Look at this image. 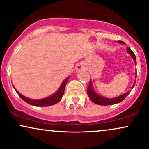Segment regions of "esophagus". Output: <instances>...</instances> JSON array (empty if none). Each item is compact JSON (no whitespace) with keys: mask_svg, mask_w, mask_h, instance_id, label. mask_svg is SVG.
<instances>
[{"mask_svg":"<svg viewBox=\"0 0 149 149\" xmlns=\"http://www.w3.org/2000/svg\"><path fill=\"white\" fill-rule=\"evenodd\" d=\"M83 69V65L82 64H78V66H76V70L77 71H80V70H82Z\"/></svg>","mask_w":149,"mask_h":149,"instance_id":"obj_1","label":"esophagus"}]
</instances>
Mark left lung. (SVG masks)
<instances>
[{
	"label": "left lung",
	"mask_w": 149,
	"mask_h": 149,
	"mask_svg": "<svg viewBox=\"0 0 149 149\" xmlns=\"http://www.w3.org/2000/svg\"><path fill=\"white\" fill-rule=\"evenodd\" d=\"M120 43H124L123 41H118ZM127 52L129 53L132 56V57L133 58L134 61H135V65H136V57H135L134 52L132 51V49L130 48V47H127ZM135 78H136V75L135 76ZM135 85V82L134 83V85H133L132 88H134ZM130 92H126V93L123 94L121 96H119L118 97H116V98H113V99H109V98H106V97H102L100 95H99L98 94H97L96 92L94 91L93 88H92V81L90 80V83H89V85L88 87V90H87V92H88V95L89 97V98L90 99V100L92 101L93 103L96 104H99V105H102V106H108V105H113V104H116L118 103H120V102H122L123 100H124L127 97V96L129 95Z\"/></svg>",
	"instance_id": "1"
}]
</instances>
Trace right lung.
Listing matches in <instances>:
<instances>
[{
    "mask_svg": "<svg viewBox=\"0 0 149 149\" xmlns=\"http://www.w3.org/2000/svg\"><path fill=\"white\" fill-rule=\"evenodd\" d=\"M69 79V77H68V78H66V79L63 81L60 88H59V90H57V92H56V93H54L53 95H51L50 97H46V98L42 99V100H31V99L26 98V97L22 95L17 90H15V91L17 92V93L18 94L19 96L21 97L22 100L26 102V103L31 104V105L36 106V107H48V106H52L58 103V102L61 100V98H62L64 93L65 86H66V83H67Z\"/></svg>",
    "mask_w": 149,
    "mask_h": 149,
    "instance_id": "add662e5",
    "label": "right lung"
}]
</instances>
